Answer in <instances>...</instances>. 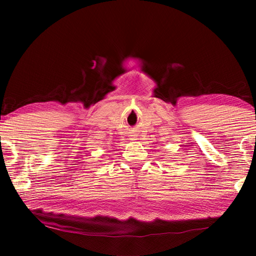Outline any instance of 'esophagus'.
Segmentation results:
<instances>
[{"label":"esophagus","mask_w":256,"mask_h":256,"mask_svg":"<svg viewBox=\"0 0 256 256\" xmlns=\"http://www.w3.org/2000/svg\"><path fill=\"white\" fill-rule=\"evenodd\" d=\"M132 140H135V138H132Z\"/></svg>","instance_id":"esophagus-1"}]
</instances>
